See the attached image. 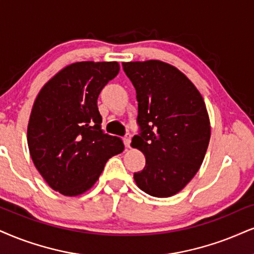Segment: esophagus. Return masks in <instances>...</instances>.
Instances as JSON below:
<instances>
[{
	"mask_svg": "<svg viewBox=\"0 0 254 254\" xmlns=\"http://www.w3.org/2000/svg\"><path fill=\"white\" fill-rule=\"evenodd\" d=\"M124 142H125V146L127 147H130V134H126V136L124 137Z\"/></svg>",
	"mask_w": 254,
	"mask_h": 254,
	"instance_id": "esophagus-1",
	"label": "esophagus"
}]
</instances>
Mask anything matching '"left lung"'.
Masks as SVG:
<instances>
[{
  "label": "left lung",
  "instance_id": "1",
  "mask_svg": "<svg viewBox=\"0 0 254 254\" xmlns=\"http://www.w3.org/2000/svg\"><path fill=\"white\" fill-rule=\"evenodd\" d=\"M136 90L141 133L132 146L146 166L134 173L140 190L156 198L179 193L199 171L211 137L201 94L177 67L160 60L122 62Z\"/></svg>",
  "mask_w": 254,
  "mask_h": 254
}]
</instances>
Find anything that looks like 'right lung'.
<instances>
[{"mask_svg": "<svg viewBox=\"0 0 254 254\" xmlns=\"http://www.w3.org/2000/svg\"><path fill=\"white\" fill-rule=\"evenodd\" d=\"M120 70L117 61H81L59 70L37 94L27 128L36 170L56 192L76 196L92 189L106 162L125 149L105 134L98 98Z\"/></svg>", "mask_w": 254, "mask_h": 254, "instance_id": "right-lung-1", "label": "right lung"}]
</instances>
